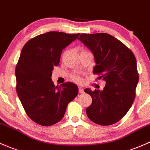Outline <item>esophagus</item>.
<instances>
[{"instance_id": "esophagus-1", "label": "esophagus", "mask_w": 150, "mask_h": 150, "mask_svg": "<svg viewBox=\"0 0 150 150\" xmlns=\"http://www.w3.org/2000/svg\"><path fill=\"white\" fill-rule=\"evenodd\" d=\"M79 93H80V94H83L84 93V89L83 87H79Z\"/></svg>"}]
</instances>
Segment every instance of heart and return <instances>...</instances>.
<instances>
[{
    "mask_svg": "<svg viewBox=\"0 0 150 150\" xmlns=\"http://www.w3.org/2000/svg\"><path fill=\"white\" fill-rule=\"evenodd\" d=\"M73 80H75V81H76V82H80V81H81V78H80V77H79V76H75L73 78Z\"/></svg>",
    "mask_w": 150,
    "mask_h": 150,
    "instance_id": "heart-1",
    "label": "heart"
}]
</instances>
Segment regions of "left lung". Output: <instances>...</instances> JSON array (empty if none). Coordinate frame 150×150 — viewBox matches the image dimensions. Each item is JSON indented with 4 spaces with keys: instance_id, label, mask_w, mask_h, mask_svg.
<instances>
[{
    "instance_id": "1",
    "label": "left lung",
    "mask_w": 150,
    "mask_h": 150,
    "mask_svg": "<svg viewBox=\"0 0 150 150\" xmlns=\"http://www.w3.org/2000/svg\"><path fill=\"white\" fill-rule=\"evenodd\" d=\"M93 53L96 65L93 74L106 82L103 90L85 89L93 99L87 108L88 118L100 125L120 120L131 108L139 80L136 58L130 49L104 33H82L78 38Z\"/></svg>"
}]
</instances>
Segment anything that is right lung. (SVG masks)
Returning a JSON list of instances; mask_svg holds the SVG:
<instances>
[{
    "label": "right lung",
    "mask_w": 150,
    "mask_h": 150,
    "mask_svg": "<svg viewBox=\"0 0 150 150\" xmlns=\"http://www.w3.org/2000/svg\"><path fill=\"white\" fill-rule=\"evenodd\" d=\"M79 35L47 32L30 39L21 50L16 67V91L26 114L40 125L61 120L68 103L78 95L76 85L67 82L55 86L51 76L62 50Z\"/></svg>",
    "instance_id": "add662e5"
}]
</instances>
